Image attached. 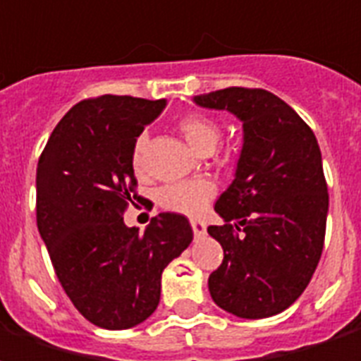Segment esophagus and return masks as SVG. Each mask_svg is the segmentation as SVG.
<instances>
[{
    "mask_svg": "<svg viewBox=\"0 0 361 361\" xmlns=\"http://www.w3.org/2000/svg\"><path fill=\"white\" fill-rule=\"evenodd\" d=\"M191 228H193V234L203 235L207 232V224L201 219H191Z\"/></svg>",
    "mask_w": 361,
    "mask_h": 361,
    "instance_id": "esophagus-1",
    "label": "esophagus"
}]
</instances>
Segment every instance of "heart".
Masks as SVG:
<instances>
[{
	"instance_id": "obj_1",
	"label": "heart",
	"mask_w": 361,
	"mask_h": 361,
	"mask_svg": "<svg viewBox=\"0 0 361 361\" xmlns=\"http://www.w3.org/2000/svg\"><path fill=\"white\" fill-rule=\"evenodd\" d=\"M180 131L183 139L195 152L212 150L222 135V127L216 119L204 114H188L181 118ZM149 149V135L141 133L133 147V166L139 172L145 166V154ZM216 193V188L209 180H185L168 183L158 191V203L164 209L181 214H199Z\"/></svg>"
}]
</instances>
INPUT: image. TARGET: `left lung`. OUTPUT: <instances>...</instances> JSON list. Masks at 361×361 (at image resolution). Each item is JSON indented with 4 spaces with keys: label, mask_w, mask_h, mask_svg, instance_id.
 <instances>
[{
    "label": "left lung",
    "mask_w": 361,
    "mask_h": 361,
    "mask_svg": "<svg viewBox=\"0 0 361 361\" xmlns=\"http://www.w3.org/2000/svg\"><path fill=\"white\" fill-rule=\"evenodd\" d=\"M193 102L243 123L234 181L214 204L224 224L207 230L224 250L209 292L235 317H272L307 288L325 243L329 193L317 139L269 90L230 87Z\"/></svg>",
    "instance_id": "left-lung-1"
}]
</instances>
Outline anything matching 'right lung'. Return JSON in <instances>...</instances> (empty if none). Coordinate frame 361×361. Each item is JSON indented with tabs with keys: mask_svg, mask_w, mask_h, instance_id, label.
Returning a JSON list of instances; mask_svg holds the SVG:
<instances>
[{
	"mask_svg": "<svg viewBox=\"0 0 361 361\" xmlns=\"http://www.w3.org/2000/svg\"><path fill=\"white\" fill-rule=\"evenodd\" d=\"M166 100L104 94L75 104L36 170V224L69 300L90 323L121 331L149 319L168 263L193 240L183 214L160 212L145 234L123 222L135 199L133 147Z\"/></svg>",
	"mask_w": 361,
	"mask_h": 361,
	"instance_id": "right-lung-1",
	"label": "right lung"
}]
</instances>
